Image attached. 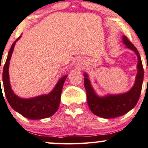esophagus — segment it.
I'll list each match as a JSON object with an SVG mask.
<instances>
[{"instance_id":"obj_1","label":"esophagus","mask_w":148,"mask_h":148,"mask_svg":"<svg viewBox=\"0 0 148 148\" xmlns=\"http://www.w3.org/2000/svg\"><path fill=\"white\" fill-rule=\"evenodd\" d=\"M79 65H80V64H79Z\"/></svg>"}]
</instances>
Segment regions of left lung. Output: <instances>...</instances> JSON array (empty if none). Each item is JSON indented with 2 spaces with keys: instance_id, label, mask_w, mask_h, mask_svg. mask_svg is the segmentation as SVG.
I'll return each instance as SVG.
<instances>
[{
  "instance_id": "1",
  "label": "left lung",
  "mask_w": 148,
  "mask_h": 148,
  "mask_svg": "<svg viewBox=\"0 0 148 148\" xmlns=\"http://www.w3.org/2000/svg\"><path fill=\"white\" fill-rule=\"evenodd\" d=\"M122 42L126 48L135 52L138 58L137 74L133 87L130 90L120 94L99 96L91 86L90 80L88 79V75L86 73L84 74V85L87 93L88 106L93 114L103 118H114L127 113L136 106L141 94L144 74L141 57L135 46L124 35L122 37Z\"/></svg>"
}]
</instances>
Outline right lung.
I'll list each match as a JSON object with an SVG mask.
<instances>
[{"mask_svg":"<svg viewBox=\"0 0 148 148\" xmlns=\"http://www.w3.org/2000/svg\"><path fill=\"white\" fill-rule=\"evenodd\" d=\"M20 37L21 36L12 44L3 68V81L5 96L13 109L28 119H42L49 117L54 115L59 108L63 84L68 75L60 78L54 89L48 94L41 95L31 98H22L16 96L11 87L9 66L15 45Z\"/></svg>","mask_w":148,"mask_h":148,"instance_id":"obj_1","label":"right lung"}]
</instances>
